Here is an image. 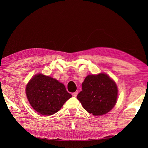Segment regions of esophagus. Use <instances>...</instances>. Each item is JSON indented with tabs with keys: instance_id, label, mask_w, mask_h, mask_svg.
I'll return each mask as SVG.
<instances>
[{
	"instance_id": "esophagus-1",
	"label": "esophagus",
	"mask_w": 148,
	"mask_h": 148,
	"mask_svg": "<svg viewBox=\"0 0 148 148\" xmlns=\"http://www.w3.org/2000/svg\"><path fill=\"white\" fill-rule=\"evenodd\" d=\"M77 94H78V92H75L74 93H72V96H74V97H76Z\"/></svg>"
}]
</instances>
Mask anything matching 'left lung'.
Instances as JSON below:
<instances>
[{
  "instance_id": "obj_1",
  "label": "left lung",
  "mask_w": 148,
  "mask_h": 148,
  "mask_svg": "<svg viewBox=\"0 0 148 148\" xmlns=\"http://www.w3.org/2000/svg\"><path fill=\"white\" fill-rule=\"evenodd\" d=\"M118 98L115 82L106 74L88 75L77 96L83 108L94 116L106 114L114 108Z\"/></svg>"
}]
</instances>
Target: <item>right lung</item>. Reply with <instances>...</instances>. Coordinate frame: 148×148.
I'll return each instance as SVG.
<instances>
[{"instance_id": "right-lung-1", "label": "right lung", "mask_w": 148, "mask_h": 148, "mask_svg": "<svg viewBox=\"0 0 148 148\" xmlns=\"http://www.w3.org/2000/svg\"><path fill=\"white\" fill-rule=\"evenodd\" d=\"M28 100L34 110L42 115L55 114L72 97L64 84L42 74L34 76L26 86Z\"/></svg>"}]
</instances>
